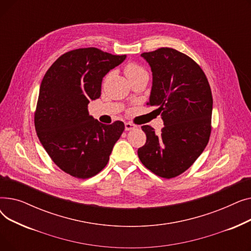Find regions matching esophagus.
<instances>
[{"instance_id": "1", "label": "esophagus", "mask_w": 251, "mask_h": 251, "mask_svg": "<svg viewBox=\"0 0 251 251\" xmlns=\"http://www.w3.org/2000/svg\"><path fill=\"white\" fill-rule=\"evenodd\" d=\"M134 128H136V125H134V124H132V123H130V122H126V123H125V129H126L127 131L132 130V129H134Z\"/></svg>"}]
</instances>
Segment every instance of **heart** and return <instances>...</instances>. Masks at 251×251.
<instances>
[{
  "label": "heart",
  "instance_id": "heart-1",
  "mask_svg": "<svg viewBox=\"0 0 251 251\" xmlns=\"http://www.w3.org/2000/svg\"><path fill=\"white\" fill-rule=\"evenodd\" d=\"M124 72H125L126 77L129 79V81L131 80V79L135 78L136 76H138V75H140V74L147 73V71L144 70V69L141 67V66H139V65L136 64V63H128V64L125 66Z\"/></svg>",
  "mask_w": 251,
  "mask_h": 251
}]
</instances>
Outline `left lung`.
Wrapping results in <instances>:
<instances>
[{
    "label": "left lung",
    "mask_w": 251,
    "mask_h": 251,
    "mask_svg": "<svg viewBox=\"0 0 251 251\" xmlns=\"http://www.w3.org/2000/svg\"><path fill=\"white\" fill-rule=\"evenodd\" d=\"M150 64L152 87L149 105L156 107L164 127L155 134L141 126L147 142L137 151L140 162L156 176L171 179L192 166L209 140L213 96L201 66L171 48L143 52Z\"/></svg>",
    "instance_id": "8db88e82"
}]
</instances>
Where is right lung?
<instances>
[{"label":"right lung","instance_id":"right-lung-1","mask_svg":"<svg viewBox=\"0 0 251 251\" xmlns=\"http://www.w3.org/2000/svg\"><path fill=\"white\" fill-rule=\"evenodd\" d=\"M125 59L97 48L76 49L59 57L43 78L36 134L51 161L75 178L100 173L123 133V122L102 124L89 116L87 105L100 97L103 76Z\"/></svg>","mask_w":251,"mask_h":251}]
</instances>
